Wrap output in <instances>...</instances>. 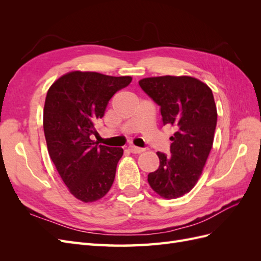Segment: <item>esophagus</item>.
<instances>
[{
	"instance_id": "obj_1",
	"label": "esophagus",
	"mask_w": 261,
	"mask_h": 261,
	"mask_svg": "<svg viewBox=\"0 0 261 261\" xmlns=\"http://www.w3.org/2000/svg\"><path fill=\"white\" fill-rule=\"evenodd\" d=\"M128 150H129L132 153H141V152L145 151V149L138 148V147H135V146H129Z\"/></svg>"
}]
</instances>
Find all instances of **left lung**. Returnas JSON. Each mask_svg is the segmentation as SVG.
Returning a JSON list of instances; mask_svg holds the SVG:
<instances>
[{"mask_svg":"<svg viewBox=\"0 0 261 261\" xmlns=\"http://www.w3.org/2000/svg\"><path fill=\"white\" fill-rule=\"evenodd\" d=\"M160 107L163 125L175 128L171 154L156 152L159 169L148 174V183L164 199H175L192 191L211 151L217 126L212 90L191 76H159L139 81Z\"/></svg>","mask_w":261,"mask_h":261,"instance_id":"8db88e82","label":"left lung"}]
</instances>
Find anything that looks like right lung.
Returning a JSON list of instances; mask_svg holds the SVG:
<instances>
[{
	"mask_svg": "<svg viewBox=\"0 0 261 261\" xmlns=\"http://www.w3.org/2000/svg\"><path fill=\"white\" fill-rule=\"evenodd\" d=\"M130 76L74 70L55 81L46 93L43 130L49 155L69 193L83 202L105 197L111 188L122 148L90 139L113 94Z\"/></svg>",
	"mask_w": 261,
	"mask_h": 261,
	"instance_id": "add662e5",
	"label": "right lung"
}]
</instances>
